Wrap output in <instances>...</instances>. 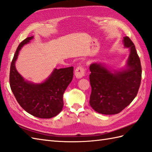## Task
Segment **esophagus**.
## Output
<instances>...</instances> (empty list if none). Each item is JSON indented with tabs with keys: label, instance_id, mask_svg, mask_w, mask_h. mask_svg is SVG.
Wrapping results in <instances>:
<instances>
[{
	"label": "esophagus",
	"instance_id": "1",
	"mask_svg": "<svg viewBox=\"0 0 152 152\" xmlns=\"http://www.w3.org/2000/svg\"><path fill=\"white\" fill-rule=\"evenodd\" d=\"M86 73V69L84 66H79L76 69L75 75L78 78H81L85 76Z\"/></svg>",
	"mask_w": 152,
	"mask_h": 152
}]
</instances>
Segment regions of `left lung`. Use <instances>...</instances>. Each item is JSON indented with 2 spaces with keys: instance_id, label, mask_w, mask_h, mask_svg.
<instances>
[{
  "instance_id": "left-lung-1",
  "label": "left lung",
  "mask_w": 152,
  "mask_h": 152,
  "mask_svg": "<svg viewBox=\"0 0 152 152\" xmlns=\"http://www.w3.org/2000/svg\"><path fill=\"white\" fill-rule=\"evenodd\" d=\"M124 43L125 47L130 48L127 70L112 73L101 64L93 63L89 66V104L100 114H118L131 104L139 89L142 78L140 58L129 37H125Z\"/></svg>"
}]
</instances>
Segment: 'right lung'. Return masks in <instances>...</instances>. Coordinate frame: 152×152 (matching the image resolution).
I'll use <instances>...</instances> for the list:
<instances>
[{"label":"right lung","instance_id":"right-lung-1","mask_svg":"<svg viewBox=\"0 0 152 152\" xmlns=\"http://www.w3.org/2000/svg\"><path fill=\"white\" fill-rule=\"evenodd\" d=\"M33 38L28 37L19 44L11 63L10 86L18 102L25 111L35 117L48 119L62 110L63 95L73 78L74 67L56 69L49 78L40 84L25 82L16 70L15 62L21 48Z\"/></svg>","mask_w":152,"mask_h":152}]
</instances>
